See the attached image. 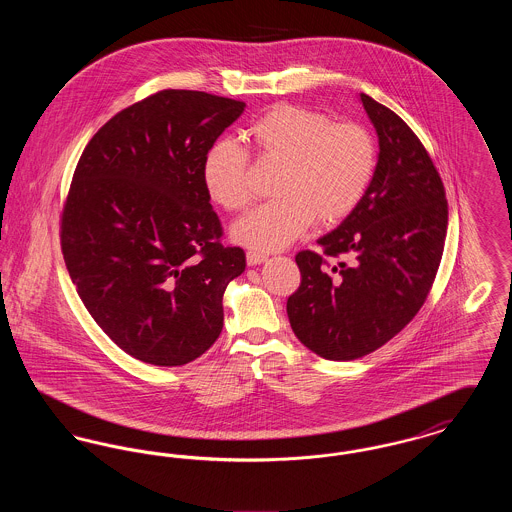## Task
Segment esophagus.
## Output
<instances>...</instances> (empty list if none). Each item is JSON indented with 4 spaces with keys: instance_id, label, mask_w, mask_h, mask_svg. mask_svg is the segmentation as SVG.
<instances>
[{
    "instance_id": "esophagus-1",
    "label": "esophagus",
    "mask_w": 512,
    "mask_h": 512,
    "mask_svg": "<svg viewBox=\"0 0 512 512\" xmlns=\"http://www.w3.org/2000/svg\"><path fill=\"white\" fill-rule=\"evenodd\" d=\"M245 259H247V265H249V267H255V265L265 263L268 257L265 253H259V251H247V253H245Z\"/></svg>"
}]
</instances>
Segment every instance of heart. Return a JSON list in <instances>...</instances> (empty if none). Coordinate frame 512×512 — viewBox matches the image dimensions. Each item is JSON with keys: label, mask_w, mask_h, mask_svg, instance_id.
I'll list each match as a JSON object with an SVG mask.
<instances>
[{"label": "heart", "mask_w": 512, "mask_h": 512, "mask_svg": "<svg viewBox=\"0 0 512 512\" xmlns=\"http://www.w3.org/2000/svg\"><path fill=\"white\" fill-rule=\"evenodd\" d=\"M253 153L280 165L272 195L232 224V240L259 253L280 251L317 220L334 226L363 201L378 165L374 136L357 122L334 121L299 105H272L247 128ZM201 178L224 211L249 201V155L232 140H217L203 155Z\"/></svg>", "instance_id": "b5f03b06"}]
</instances>
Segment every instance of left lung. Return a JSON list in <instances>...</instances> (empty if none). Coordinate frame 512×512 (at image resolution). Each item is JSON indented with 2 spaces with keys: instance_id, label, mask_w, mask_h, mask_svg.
<instances>
[{
  "instance_id": "1",
  "label": "left lung",
  "mask_w": 512,
  "mask_h": 512,
  "mask_svg": "<svg viewBox=\"0 0 512 512\" xmlns=\"http://www.w3.org/2000/svg\"><path fill=\"white\" fill-rule=\"evenodd\" d=\"M378 134V165L363 201L317 244L299 251L301 284L288 299L293 334L328 361H353L399 334L424 305L438 272L447 199L407 122L361 94ZM326 256L349 262L330 266Z\"/></svg>"
}]
</instances>
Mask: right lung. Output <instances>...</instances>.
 <instances>
[{"instance_id":"1","label":"right lung","mask_w":512,"mask_h":512,"mask_svg":"<svg viewBox=\"0 0 512 512\" xmlns=\"http://www.w3.org/2000/svg\"><path fill=\"white\" fill-rule=\"evenodd\" d=\"M244 101L163 90L105 122L82 151L61 249L99 328L134 359L182 366L220 336L226 286L245 270L201 178Z\"/></svg>"}]
</instances>
